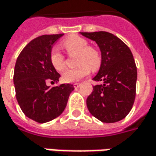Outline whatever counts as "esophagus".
<instances>
[{
	"mask_svg": "<svg viewBox=\"0 0 156 156\" xmlns=\"http://www.w3.org/2000/svg\"><path fill=\"white\" fill-rule=\"evenodd\" d=\"M80 86H81V84H80V83H75V84H74V87H75L76 89H77V88H78Z\"/></svg>",
	"mask_w": 156,
	"mask_h": 156,
	"instance_id": "1",
	"label": "esophagus"
}]
</instances>
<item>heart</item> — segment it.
I'll return each instance as SVG.
<instances>
[{"mask_svg": "<svg viewBox=\"0 0 156 156\" xmlns=\"http://www.w3.org/2000/svg\"><path fill=\"white\" fill-rule=\"evenodd\" d=\"M69 54H77V68L68 69L62 74V80L67 83L79 81L89 74L91 70H97L101 63V58L98 50L88 47V42L82 37L77 35L69 36L61 42ZM49 60L52 67L57 71H62L65 68L64 56L57 48H53L49 54Z\"/></svg>", "mask_w": 156, "mask_h": 156, "instance_id": "obj_1", "label": "heart"}]
</instances>
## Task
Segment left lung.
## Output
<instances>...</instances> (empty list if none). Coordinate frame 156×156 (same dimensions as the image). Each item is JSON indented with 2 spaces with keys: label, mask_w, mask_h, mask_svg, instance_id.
Returning <instances> with one entry per match:
<instances>
[{
  "label": "left lung",
  "mask_w": 156,
  "mask_h": 156,
  "mask_svg": "<svg viewBox=\"0 0 156 156\" xmlns=\"http://www.w3.org/2000/svg\"><path fill=\"white\" fill-rule=\"evenodd\" d=\"M94 41L101 51V64L93 78L102 84L93 87L87 98L90 114L103 123L125 118L134 105L137 70L130 48L119 38L107 31L80 32Z\"/></svg>",
  "instance_id": "1"
}]
</instances>
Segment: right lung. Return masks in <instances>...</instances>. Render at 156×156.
<instances>
[{
    "instance_id": "right-lung-1",
    "label": "right lung",
    "mask_w": 156,
    "mask_h": 156,
    "mask_svg": "<svg viewBox=\"0 0 156 156\" xmlns=\"http://www.w3.org/2000/svg\"><path fill=\"white\" fill-rule=\"evenodd\" d=\"M63 34L42 35L32 40L16 60L13 83L16 98L25 115L38 123H46L62 114L74 90L71 84L47 86L60 75L52 67L49 54Z\"/></svg>"
}]
</instances>
